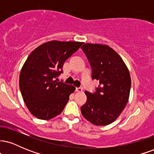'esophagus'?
<instances>
[{
    "instance_id": "obj_1",
    "label": "esophagus",
    "mask_w": 154,
    "mask_h": 154,
    "mask_svg": "<svg viewBox=\"0 0 154 154\" xmlns=\"http://www.w3.org/2000/svg\"><path fill=\"white\" fill-rule=\"evenodd\" d=\"M76 91L77 92H82V88H76Z\"/></svg>"
}]
</instances>
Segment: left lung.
Listing matches in <instances>:
<instances>
[{"label": "left lung", "instance_id": "8db88e82", "mask_svg": "<svg viewBox=\"0 0 154 154\" xmlns=\"http://www.w3.org/2000/svg\"><path fill=\"white\" fill-rule=\"evenodd\" d=\"M92 68V78L99 80L96 91H85L87 101L80 108L82 116L97 126L112 123L129 100L131 78L120 56L106 45L85 43L81 47Z\"/></svg>", "mask_w": 154, "mask_h": 154}]
</instances>
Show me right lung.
<instances>
[{
    "instance_id": "obj_1",
    "label": "right lung",
    "mask_w": 154,
    "mask_h": 154,
    "mask_svg": "<svg viewBox=\"0 0 154 154\" xmlns=\"http://www.w3.org/2000/svg\"><path fill=\"white\" fill-rule=\"evenodd\" d=\"M83 44L57 40L42 44L29 54L19 76V88L30 113L40 119H52L62 112L73 85L56 82L63 65Z\"/></svg>"
}]
</instances>
